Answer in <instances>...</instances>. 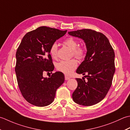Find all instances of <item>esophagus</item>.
Returning <instances> with one entry per match:
<instances>
[{
  "label": "esophagus",
  "mask_w": 130,
  "mask_h": 130,
  "mask_svg": "<svg viewBox=\"0 0 130 130\" xmlns=\"http://www.w3.org/2000/svg\"><path fill=\"white\" fill-rule=\"evenodd\" d=\"M71 78V77H69V76H65V80H70V79Z\"/></svg>",
  "instance_id": "obj_1"
}]
</instances>
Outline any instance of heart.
<instances>
[{
    "label": "heart",
    "instance_id": "obj_1",
    "mask_svg": "<svg viewBox=\"0 0 130 130\" xmlns=\"http://www.w3.org/2000/svg\"><path fill=\"white\" fill-rule=\"evenodd\" d=\"M63 44L72 49V55L76 58L81 59L84 57L85 54V49L84 47L78 46V43L77 41L72 37L66 39L63 41ZM57 50V44L56 43L52 44L49 49L50 54L52 58H55L56 57ZM77 67V62L75 59L69 60H61L56 65L57 70L67 75L72 73Z\"/></svg>",
    "mask_w": 130,
    "mask_h": 130
}]
</instances>
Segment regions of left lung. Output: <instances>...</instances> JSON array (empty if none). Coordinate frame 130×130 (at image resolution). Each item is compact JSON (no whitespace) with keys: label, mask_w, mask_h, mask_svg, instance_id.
Masks as SVG:
<instances>
[{"label":"left lung","mask_w":130,"mask_h":130,"mask_svg":"<svg viewBox=\"0 0 130 130\" xmlns=\"http://www.w3.org/2000/svg\"><path fill=\"white\" fill-rule=\"evenodd\" d=\"M68 34L84 40L87 49L85 60L76 72L86 73L87 80L76 78L78 85L72 94L73 100L84 106L96 104L104 98L112 85L115 72V52L109 40L99 32L83 29Z\"/></svg>","instance_id":"left-lung-1"}]
</instances>
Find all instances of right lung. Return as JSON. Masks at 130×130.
Returning a JSON list of instances; mask_svg holds the SVG:
<instances>
[{
  "instance_id": "add662e5",
  "label": "right lung",
  "mask_w": 130,
  "mask_h": 130,
  "mask_svg": "<svg viewBox=\"0 0 130 130\" xmlns=\"http://www.w3.org/2000/svg\"><path fill=\"white\" fill-rule=\"evenodd\" d=\"M67 31L41 26L26 34L18 47L15 67L17 83L22 96L31 104L37 107L50 104L57 89L64 83L62 72L53 73L48 78L43 75L54 68L50 46Z\"/></svg>"
}]
</instances>
